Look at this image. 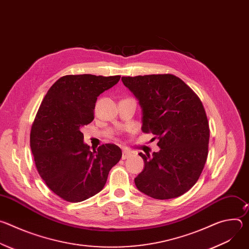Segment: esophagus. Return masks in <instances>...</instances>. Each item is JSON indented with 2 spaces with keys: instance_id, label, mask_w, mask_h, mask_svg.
<instances>
[{
  "instance_id": "1",
  "label": "esophagus",
  "mask_w": 249,
  "mask_h": 249,
  "mask_svg": "<svg viewBox=\"0 0 249 249\" xmlns=\"http://www.w3.org/2000/svg\"><path fill=\"white\" fill-rule=\"evenodd\" d=\"M132 156V154L130 153V152H128V151H123V153H122V160H126V159H128L129 157H131Z\"/></svg>"
}]
</instances>
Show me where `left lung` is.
I'll return each mask as SVG.
<instances>
[{"mask_svg": "<svg viewBox=\"0 0 249 249\" xmlns=\"http://www.w3.org/2000/svg\"><path fill=\"white\" fill-rule=\"evenodd\" d=\"M141 105L142 131L159 139L160 152L140 153L145 167L137 188L160 200L187 192L197 182L208 157L210 129L198 95L178 77L146 75L122 77Z\"/></svg>", "mask_w": 249, "mask_h": 249, "instance_id": "8db88e82", "label": "left lung"}]
</instances>
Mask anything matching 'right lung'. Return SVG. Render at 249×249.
Segmentation results:
<instances>
[{
  "label": "right lung",
  "instance_id": "right-lung-1",
  "mask_svg": "<svg viewBox=\"0 0 249 249\" xmlns=\"http://www.w3.org/2000/svg\"><path fill=\"white\" fill-rule=\"evenodd\" d=\"M120 76L68 75L47 91L30 131L35 165L46 185L68 202L85 201L102 190L122 152L113 144L90 151L83 127L89 124L97 96Z\"/></svg>",
  "mask_w": 249,
  "mask_h": 249
}]
</instances>
